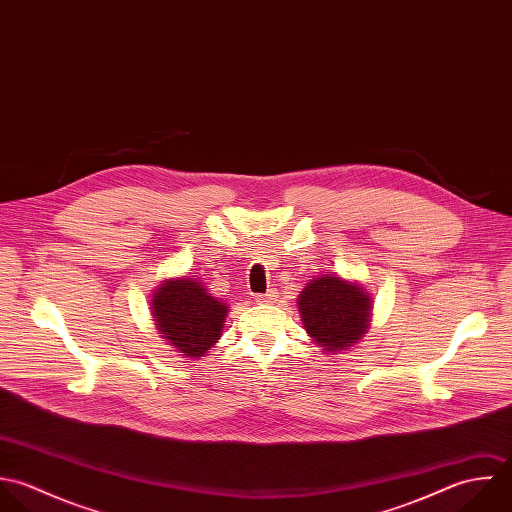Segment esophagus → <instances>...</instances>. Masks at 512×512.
Segmentation results:
<instances>
[{"mask_svg":"<svg viewBox=\"0 0 512 512\" xmlns=\"http://www.w3.org/2000/svg\"><path fill=\"white\" fill-rule=\"evenodd\" d=\"M276 298H278V292L272 288V290H268L266 294H258V296H256V302H260V304H272V302H276Z\"/></svg>","mask_w":512,"mask_h":512,"instance_id":"esophagus-1","label":"esophagus"}]
</instances>
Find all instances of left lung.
Masks as SVG:
<instances>
[{"mask_svg":"<svg viewBox=\"0 0 512 512\" xmlns=\"http://www.w3.org/2000/svg\"><path fill=\"white\" fill-rule=\"evenodd\" d=\"M306 332L326 351L349 349L369 330L371 300L363 286L336 274L312 280L298 296Z\"/></svg>","mask_w":512,"mask_h":512,"instance_id":"8db88e82","label":"left lung"}]
</instances>
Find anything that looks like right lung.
<instances>
[{"instance_id":"add662e5","label":"right lung","mask_w":512,"mask_h":512,"mask_svg":"<svg viewBox=\"0 0 512 512\" xmlns=\"http://www.w3.org/2000/svg\"><path fill=\"white\" fill-rule=\"evenodd\" d=\"M155 326L184 357H202L222 336L228 308L196 278H172L151 300Z\"/></svg>"}]
</instances>
